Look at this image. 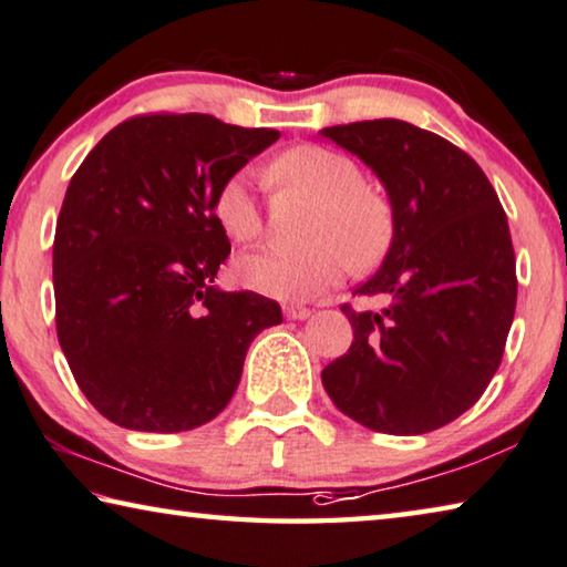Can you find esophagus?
<instances>
[{
	"label": "esophagus",
	"mask_w": 567,
	"mask_h": 567,
	"mask_svg": "<svg viewBox=\"0 0 567 567\" xmlns=\"http://www.w3.org/2000/svg\"><path fill=\"white\" fill-rule=\"evenodd\" d=\"M285 318L287 320H305V318H310V310L302 308V305H285Z\"/></svg>",
	"instance_id": "esophagus-1"
}]
</instances>
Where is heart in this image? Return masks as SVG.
I'll use <instances>...</instances> for the list:
<instances>
[{"label": "heart", "instance_id": "1", "mask_svg": "<svg viewBox=\"0 0 567 567\" xmlns=\"http://www.w3.org/2000/svg\"><path fill=\"white\" fill-rule=\"evenodd\" d=\"M282 188L318 199L305 247H265L237 259V280L277 300H312L343 280L350 257L358 265L381 255L391 231L389 206L363 186L353 158L322 146L282 151L267 168ZM214 217L227 235L247 245L262 235V209L245 174L229 176L214 196Z\"/></svg>", "mask_w": 567, "mask_h": 567}]
</instances>
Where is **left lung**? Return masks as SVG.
I'll list each match as a JSON object with an SVG mask.
<instances>
[{
	"label": "left lung",
	"instance_id": "8db88e82",
	"mask_svg": "<svg viewBox=\"0 0 567 567\" xmlns=\"http://www.w3.org/2000/svg\"><path fill=\"white\" fill-rule=\"evenodd\" d=\"M381 178L393 239L379 272L353 295V343L322 371L332 403L358 424L411 436L462 416L487 389L515 318V249L489 178L454 143L406 121L322 128Z\"/></svg>",
	"mask_w": 567,
	"mask_h": 567
}]
</instances>
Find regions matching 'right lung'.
<instances>
[{"label": "right lung", "instance_id": "add662e5", "mask_svg": "<svg viewBox=\"0 0 567 567\" xmlns=\"http://www.w3.org/2000/svg\"><path fill=\"white\" fill-rule=\"evenodd\" d=\"M277 138L204 113L136 115L70 178L52 245L58 340L113 424L176 434L212 421L251 340L282 322L275 300L214 287L231 249L214 196Z\"/></svg>", "mask_w": 567, "mask_h": 567}]
</instances>
